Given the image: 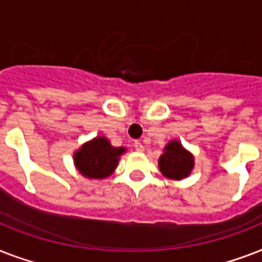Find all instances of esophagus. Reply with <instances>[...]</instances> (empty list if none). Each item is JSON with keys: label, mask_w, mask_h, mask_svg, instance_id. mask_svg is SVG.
<instances>
[{"label": "esophagus", "mask_w": 262, "mask_h": 262, "mask_svg": "<svg viewBox=\"0 0 262 262\" xmlns=\"http://www.w3.org/2000/svg\"><path fill=\"white\" fill-rule=\"evenodd\" d=\"M135 148L137 152H144V145L141 141H135Z\"/></svg>", "instance_id": "1"}]
</instances>
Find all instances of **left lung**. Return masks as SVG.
Masks as SVG:
<instances>
[{
    "label": "left lung",
    "mask_w": 262,
    "mask_h": 262,
    "mask_svg": "<svg viewBox=\"0 0 262 262\" xmlns=\"http://www.w3.org/2000/svg\"><path fill=\"white\" fill-rule=\"evenodd\" d=\"M160 172L168 179L187 178L194 168V156L183 147L179 140H170L159 158Z\"/></svg>",
    "instance_id": "8db88e82"
}]
</instances>
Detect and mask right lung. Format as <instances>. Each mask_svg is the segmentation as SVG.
Masks as SVG:
<instances>
[{
    "label": "right lung",
    "mask_w": 262,
    "mask_h": 262,
    "mask_svg": "<svg viewBox=\"0 0 262 262\" xmlns=\"http://www.w3.org/2000/svg\"><path fill=\"white\" fill-rule=\"evenodd\" d=\"M125 152V147H113L104 136H96L75 151L73 163L84 178L103 179L114 172Z\"/></svg>",
    "instance_id": "1"
}]
</instances>
